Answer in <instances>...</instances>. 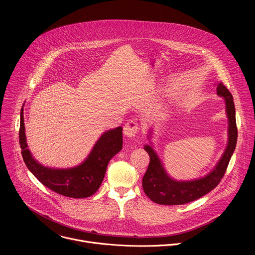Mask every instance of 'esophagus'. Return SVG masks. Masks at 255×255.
Returning <instances> with one entry per match:
<instances>
[{"label":"esophagus","instance_id":"34e87169","mask_svg":"<svg viewBox=\"0 0 255 255\" xmlns=\"http://www.w3.org/2000/svg\"><path fill=\"white\" fill-rule=\"evenodd\" d=\"M138 131H139V125L137 122L133 120L128 121L124 126V135L129 138L134 137L138 133Z\"/></svg>","mask_w":255,"mask_h":255}]
</instances>
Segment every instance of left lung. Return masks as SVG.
<instances>
[{
  "instance_id": "8db88e82",
  "label": "left lung",
  "mask_w": 255,
  "mask_h": 255,
  "mask_svg": "<svg viewBox=\"0 0 255 255\" xmlns=\"http://www.w3.org/2000/svg\"><path fill=\"white\" fill-rule=\"evenodd\" d=\"M217 95L225 100L229 123L228 144L221 159L206 176L194 180L178 181L166 173L160 159L150 145H145L144 149L149 154L150 162L142 178V187L145 195L152 202L159 205L187 204L205 196L219 185L235 150L238 131L233 97L222 82L217 84Z\"/></svg>"
}]
</instances>
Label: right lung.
Returning <instances> with one entry per match:
<instances>
[{
    "label": "right lung",
    "instance_id": "add662e5",
    "mask_svg": "<svg viewBox=\"0 0 255 255\" xmlns=\"http://www.w3.org/2000/svg\"><path fill=\"white\" fill-rule=\"evenodd\" d=\"M23 110L22 107L19 142L22 157L28 169L42 185L64 197L83 199L94 195L102 184L109 161L122 149V127L106 131L82 164L71 168H51L36 161L28 149Z\"/></svg>",
    "mask_w": 255,
    "mask_h": 255
}]
</instances>
